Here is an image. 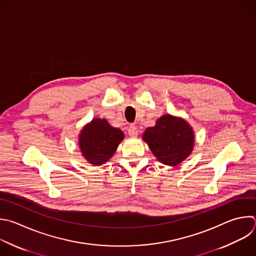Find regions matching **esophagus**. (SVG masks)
<instances>
[{"instance_id": "1", "label": "esophagus", "mask_w": 256, "mask_h": 256, "mask_svg": "<svg viewBox=\"0 0 256 256\" xmlns=\"http://www.w3.org/2000/svg\"><path fill=\"white\" fill-rule=\"evenodd\" d=\"M128 134L130 136H136L138 134V128L136 126H128Z\"/></svg>"}]
</instances>
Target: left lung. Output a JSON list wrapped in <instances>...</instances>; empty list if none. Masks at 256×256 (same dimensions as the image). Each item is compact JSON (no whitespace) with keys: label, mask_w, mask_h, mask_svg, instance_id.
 <instances>
[{"label":"left lung","mask_w":256,"mask_h":256,"mask_svg":"<svg viewBox=\"0 0 256 256\" xmlns=\"http://www.w3.org/2000/svg\"><path fill=\"white\" fill-rule=\"evenodd\" d=\"M142 140L156 158L168 166H177L192 152L194 134L191 126L172 116L160 118L154 128L146 130Z\"/></svg>","instance_id":"1"}]
</instances>
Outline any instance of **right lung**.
<instances>
[{
	"instance_id": "right-lung-1",
	"label": "right lung",
	"mask_w": 256,
	"mask_h": 256,
	"mask_svg": "<svg viewBox=\"0 0 256 256\" xmlns=\"http://www.w3.org/2000/svg\"><path fill=\"white\" fill-rule=\"evenodd\" d=\"M124 132L112 128L106 120L96 118L85 126L79 136L83 156L94 164H102L114 154Z\"/></svg>"
}]
</instances>
